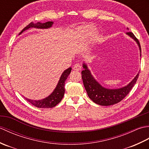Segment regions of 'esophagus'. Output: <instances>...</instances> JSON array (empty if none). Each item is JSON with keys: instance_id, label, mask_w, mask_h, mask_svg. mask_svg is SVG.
Segmentation results:
<instances>
[{"instance_id": "1", "label": "esophagus", "mask_w": 149, "mask_h": 149, "mask_svg": "<svg viewBox=\"0 0 149 149\" xmlns=\"http://www.w3.org/2000/svg\"><path fill=\"white\" fill-rule=\"evenodd\" d=\"M73 69L75 71H80L81 70V66L80 65V64H79V63H76V64L74 66Z\"/></svg>"}]
</instances>
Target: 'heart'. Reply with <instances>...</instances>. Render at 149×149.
<instances>
[{"label": "heart", "mask_w": 149, "mask_h": 149, "mask_svg": "<svg viewBox=\"0 0 149 149\" xmlns=\"http://www.w3.org/2000/svg\"><path fill=\"white\" fill-rule=\"evenodd\" d=\"M96 32V28L94 27L93 26L88 25L85 26L81 30V34L83 38H88L94 35L95 33Z\"/></svg>", "instance_id": "obj_1"}]
</instances>
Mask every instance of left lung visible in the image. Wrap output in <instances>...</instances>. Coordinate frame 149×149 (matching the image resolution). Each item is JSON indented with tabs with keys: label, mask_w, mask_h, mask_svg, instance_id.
Instances as JSON below:
<instances>
[{
	"label": "left lung",
	"mask_w": 149,
	"mask_h": 149,
	"mask_svg": "<svg viewBox=\"0 0 149 149\" xmlns=\"http://www.w3.org/2000/svg\"><path fill=\"white\" fill-rule=\"evenodd\" d=\"M127 29H129L128 28H127ZM126 34L133 39L138 44L141 57V47L139 41L132 33L128 32L126 33ZM83 67L84 70L81 72L82 79L88 95L93 102L100 106H107L113 105L118 103L123 99H124L131 90L132 87L134 86L139 75V73H138L133 79L125 86L116 89H110L102 86L94 78L85 63H83Z\"/></svg>",
	"instance_id": "8db88e82"
}]
</instances>
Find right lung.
Returning a JSON list of instances; mask_svg holds the SVG:
<instances>
[{
  "mask_svg": "<svg viewBox=\"0 0 149 149\" xmlns=\"http://www.w3.org/2000/svg\"><path fill=\"white\" fill-rule=\"evenodd\" d=\"M54 24L53 22H47L45 23H41V22H37L34 24L33 22H31L27 26H26L24 29H22L21 32L19 33V35L22 33L26 31V30L30 29V28H36V29H49ZM72 70V68L70 67L68 69L62 73V74L60 77L58 83L57 84L56 87L52 93L49 95L48 97H47L45 99L42 100H31L27 98L24 97L28 102H29L33 106H36L40 108H52V107L56 106L57 104L61 102L63 96L65 94V82L66 79L68 77L69 74H70Z\"/></svg>",
  "mask_w": 149,
  "mask_h": 149,
  "instance_id": "obj_1",
  "label": "right lung"
}]
</instances>
